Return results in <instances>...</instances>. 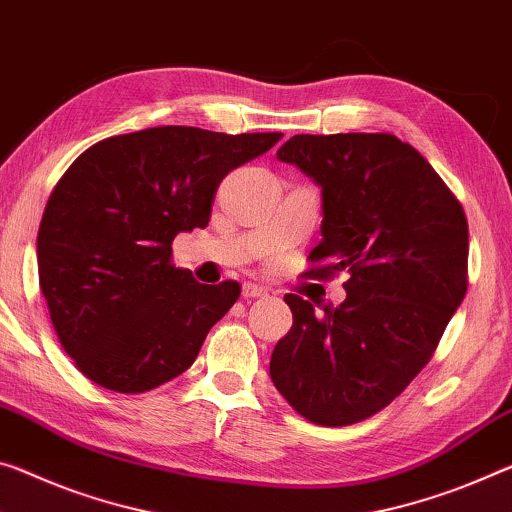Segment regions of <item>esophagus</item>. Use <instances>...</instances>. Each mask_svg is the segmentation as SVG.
<instances>
[{
	"label": "esophagus",
	"mask_w": 512,
	"mask_h": 512,
	"mask_svg": "<svg viewBox=\"0 0 512 512\" xmlns=\"http://www.w3.org/2000/svg\"><path fill=\"white\" fill-rule=\"evenodd\" d=\"M266 294H269V291H266L264 287L255 285V282H246V285H243V289H241L243 298H262Z\"/></svg>",
	"instance_id": "obj_1"
}]
</instances>
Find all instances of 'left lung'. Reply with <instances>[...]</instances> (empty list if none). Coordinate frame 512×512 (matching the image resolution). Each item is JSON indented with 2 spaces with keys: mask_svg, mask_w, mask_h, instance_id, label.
I'll use <instances>...</instances> for the list:
<instances>
[{
  "mask_svg": "<svg viewBox=\"0 0 512 512\" xmlns=\"http://www.w3.org/2000/svg\"><path fill=\"white\" fill-rule=\"evenodd\" d=\"M278 159L321 189L314 278L346 271V300L314 312L287 294L294 326L271 380L319 426H348L392 403L426 367L467 291L469 232L433 166L392 134H298Z\"/></svg>",
  "mask_w": 512,
  "mask_h": 512,
  "instance_id": "obj_1",
  "label": "left lung"
}]
</instances>
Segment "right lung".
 <instances>
[{
  "instance_id": "right-lung-1",
  "label": "right lung",
  "mask_w": 512,
  "mask_h": 512,
  "mask_svg": "<svg viewBox=\"0 0 512 512\" xmlns=\"http://www.w3.org/2000/svg\"><path fill=\"white\" fill-rule=\"evenodd\" d=\"M280 139L152 127L95 143L63 173L40 221L38 280L86 378L139 394L196 362L241 287L200 285L170 264V243L207 227L223 177Z\"/></svg>"
}]
</instances>
